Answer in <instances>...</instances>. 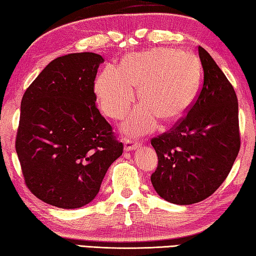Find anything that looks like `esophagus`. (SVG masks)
Here are the masks:
<instances>
[{
	"label": "esophagus",
	"instance_id": "esophagus-1",
	"mask_svg": "<svg viewBox=\"0 0 256 256\" xmlns=\"http://www.w3.org/2000/svg\"><path fill=\"white\" fill-rule=\"evenodd\" d=\"M124 151H132L138 146H140V142L132 138H124Z\"/></svg>",
	"mask_w": 256,
	"mask_h": 256
}]
</instances>
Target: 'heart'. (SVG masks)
Listing matches in <instances>:
<instances>
[{"label":"heart","mask_w":256,"mask_h":256,"mask_svg":"<svg viewBox=\"0 0 256 256\" xmlns=\"http://www.w3.org/2000/svg\"><path fill=\"white\" fill-rule=\"evenodd\" d=\"M200 65L194 54L172 48H154L126 54L120 68L108 65L97 78L95 92L103 111L113 119L127 114L136 98L143 104L124 124L129 134L154 129L160 116L172 121L186 112L199 88Z\"/></svg>","instance_id":"obj_1"}]
</instances>
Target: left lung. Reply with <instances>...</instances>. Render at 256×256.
Returning a JSON list of instances; mask_svg holds the SVG:
<instances>
[{"label": "left lung", "mask_w": 256, "mask_h": 256, "mask_svg": "<svg viewBox=\"0 0 256 256\" xmlns=\"http://www.w3.org/2000/svg\"><path fill=\"white\" fill-rule=\"evenodd\" d=\"M202 89L186 116L151 140L158 167L151 182L161 198L191 205L218 190L240 148L238 100L234 89L213 58L198 46Z\"/></svg>", "instance_id": "8db88e82"}]
</instances>
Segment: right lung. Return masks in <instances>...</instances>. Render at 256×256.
Here are the masks:
<instances>
[{
    "instance_id": "right-lung-1",
    "label": "right lung",
    "mask_w": 256,
    "mask_h": 256,
    "mask_svg": "<svg viewBox=\"0 0 256 256\" xmlns=\"http://www.w3.org/2000/svg\"><path fill=\"white\" fill-rule=\"evenodd\" d=\"M103 62L94 52L58 57L22 96L16 151L27 188L49 205H87L122 154L95 103L94 81Z\"/></svg>"
}]
</instances>
